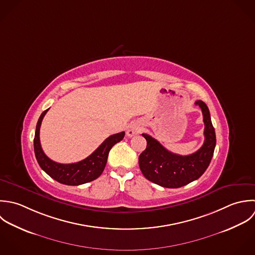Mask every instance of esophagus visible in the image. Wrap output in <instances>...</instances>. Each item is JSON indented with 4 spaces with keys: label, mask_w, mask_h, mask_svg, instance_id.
<instances>
[{
    "label": "esophagus",
    "mask_w": 255,
    "mask_h": 255,
    "mask_svg": "<svg viewBox=\"0 0 255 255\" xmlns=\"http://www.w3.org/2000/svg\"><path fill=\"white\" fill-rule=\"evenodd\" d=\"M142 130V126L139 123H131L127 128V135L131 137L135 134L140 133Z\"/></svg>",
    "instance_id": "34e87169"
}]
</instances>
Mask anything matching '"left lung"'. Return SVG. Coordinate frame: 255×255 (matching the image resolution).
Here are the masks:
<instances>
[{"label": "left lung", "instance_id": "1", "mask_svg": "<svg viewBox=\"0 0 255 255\" xmlns=\"http://www.w3.org/2000/svg\"><path fill=\"white\" fill-rule=\"evenodd\" d=\"M195 104L201 108L204 117V144L196 152L182 156L167 150L152 136L142 133L147 145L139 155L138 163L147 180L165 188H180L200 178L210 165L216 147V132L207 105L203 101Z\"/></svg>", "mask_w": 255, "mask_h": 255}]
</instances>
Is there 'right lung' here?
Segmentation results:
<instances>
[{
  "label": "right lung",
  "instance_id": "right-lung-1",
  "mask_svg": "<svg viewBox=\"0 0 255 255\" xmlns=\"http://www.w3.org/2000/svg\"><path fill=\"white\" fill-rule=\"evenodd\" d=\"M48 110L49 109L45 110L40 115L36 125V129H35V134L33 139L34 154L41 169L43 170L46 174H48L52 179L56 180L57 182L65 185H70V186L85 184L97 179L105 169V166L108 160V155L111 148L124 138L125 131L109 136L91 155H89L87 158L79 162L71 163V164L57 163L49 159L45 155V153L41 148L40 140H39V129H40L41 122Z\"/></svg>",
  "mask_w": 255,
  "mask_h": 255
}]
</instances>
